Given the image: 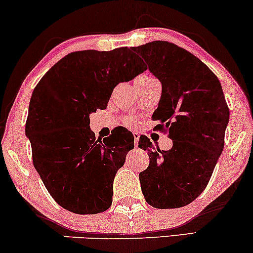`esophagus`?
Masks as SVG:
<instances>
[{"label": "esophagus", "mask_w": 253, "mask_h": 253, "mask_svg": "<svg viewBox=\"0 0 253 253\" xmlns=\"http://www.w3.org/2000/svg\"><path fill=\"white\" fill-rule=\"evenodd\" d=\"M133 138H135V146L137 148V146H138V141H139V133L133 132Z\"/></svg>", "instance_id": "1"}]
</instances>
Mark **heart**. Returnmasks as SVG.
<instances>
[{
  "instance_id": "obj_1",
  "label": "heart",
  "mask_w": 253,
  "mask_h": 253,
  "mask_svg": "<svg viewBox=\"0 0 253 253\" xmlns=\"http://www.w3.org/2000/svg\"><path fill=\"white\" fill-rule=\"evenodd\" d=\"M151 79H154V77L149 76V75H143V76H139L138 79H137L136 83L144 82V81H149V80H151ZM135 123H136V118H135V116H132V115H127V116L123 117V124H126V126H131Z\"/></svg>"
}]
</instances>
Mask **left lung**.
I'll return each instance as SVG.
<instances>
[{"label": "left lung", "instance_id": "1", "mask_svg": "<svg viewBox=\"0 0 253 253\" xmlns=\"http://www.w3.org/2000/svg\"><path fill=\"white\" fill-rule=\"evenodd\" d=\"M161 81L162 96L152 120L172 139L161 150L146 136L138 148L150 163L139 173L142 192L156 209H177L195 201L207 188L224 149L229 107L219 80L199 58L185 49L154 41L133 46Z\"/></svg>", "mask_w": 253, "mask_h": 253}]
</instances>
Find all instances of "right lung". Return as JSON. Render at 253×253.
Masks as SVG:
<instances>
[{
	"mask_svg": "<svg viewBox=\"0 0 253 253\" xmlns=\"http://www.w3.org/2000/svg\"><path fill=\"white\" fill-rule=\"evenodd\" d=\"M146 70L127 46L111 51L83 50L64 56L34 89L26 135L43 184L65 210L95 214L110 208L112 183L133 135L115 127L98 139L90 130L91 112L107 109L114 88Z\"/></svg>",
	"mask_w": 253,
	"mask_h": 253,
	"instance_id": "1",
	"label": "right lung"
}]
</instances>
